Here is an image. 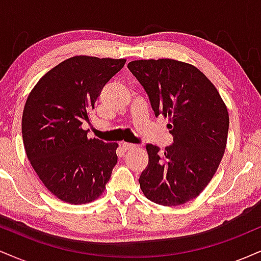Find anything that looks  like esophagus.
I'll list each match as a JSON object with an SVG mask.
<instances>
[{"instance_id":"1","label":"esophagus","mask_w":261,"mask_h":261,"mask_svg":"<svg viewBox=\"0 0 261 261\" xmlns=\"http://www.w3.org/2000/svg\"><path fill=\"white\" fill-rule=\"evenodd\" d=\"M121 148L124 149L125 152H126V151H130V149L136 148V146L133 145V143H126V142H124V143H121Z\"/></svg>"}]
</instances>
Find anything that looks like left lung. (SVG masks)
<instances>
[{
	"label": "left lung",
	"mask_w": 261,
	"mask_h": 261,
	"mask_svg": "<svg viewBox=\"0 0 261 261\" xmlns=\"http://www.w3.org/2000/svg\"><path fill=\"white\" fill-rule=\"evenodd\" d=\"M127 67L147 93L155 116L168 118L174 140L164 152L146 146L148 166L140 188L155 203L182 205L200 195L222 161L228 110L214 83L194 65L151 59L135 60Z\"/></svg>",
	"instance_id": "1"
}]
</instances>
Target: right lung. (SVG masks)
Wrapping results in <instances>:
<instances>
[{
	"instance_id": "1",
	"label": "right lung",
	"mask_w": 261,
	"mask_h": 261,
	"mask_svg": "<svg viewBox=\"0 0 261 261\" xmlns=\"http://www.w3.org/2000/svg\"><path fill=\"white\" fill-rule=\"evenodd\" d=\"M125 59L73 56L38 81L22 116L25 153L45 188L61 201L82 205L106 190L118 143L88 139L82 124Z\"/></svg>"
}]
</instances>
